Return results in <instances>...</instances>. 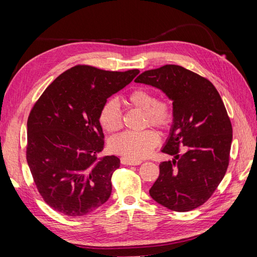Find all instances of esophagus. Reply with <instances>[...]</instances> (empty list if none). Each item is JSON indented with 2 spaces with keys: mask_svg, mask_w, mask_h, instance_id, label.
Returning a JSON list of instances; mask_svg holds the SVG:
<instances>
[{
  "mask_svg": "<svg viewBox=\"0 0 257 257\" xmlns=\"http://www.w3.org/2000/svg\"><path fill=\"white\" fill-rule=\"evenodd\" d=\"M121 163L123 165H141L142 161H132L126 158H121Z\"/></svg>",
  "mask_w": 257,
  "mask_h": 257,
  "instance_id": "34e87169",
  "label": "esophagus"
}]
</instances>
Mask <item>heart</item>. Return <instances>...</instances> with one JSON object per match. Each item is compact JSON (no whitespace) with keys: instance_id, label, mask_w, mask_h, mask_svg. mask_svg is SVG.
<instances>
[{"instance_id":"b5f03b06","label":"heart","mask_w":257,"mask_h":257,"mask_svg":"<svg viewBox=\"0 0 257 257\" xmlns=\"http://www.w3.org/2000/svg\"><path fill=\"white\" fill-rule=\"evenodd\" d=\"M131 106L145 110V126L152 125L167 130L174 120L173 108L166 100L155 99L154 93L148 89L137 88L127 96ZM99 123L109 133L119 131L123 125V116L119 100L108 98L99 111ZM160 143V137L153 130L124 132L110 141L111 150L132 161H141L149 157Z\"/></svg>"}]
</instances>
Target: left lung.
I'll use <instances>...</instances> for the list:
<instances>
[{
  "label": "left lung",
  "mask_w": 257,
  "mask_h": 257,
  "mask_svg": "<svg viewBox=\"0 0 257 257\" xmlns=\"http://www.w3.org/2000/svg\"><path fill=\"white\" fill-rule=\"evenodd\" d=\"M135 82L158 88L173 100V125L162 152L174 159L160 164L150 196L178 212L201 206L228 167L232 128L219 92L204 77L174 64L146 71Z\"/></svg>",
  "instance_id": "left-lung-1"
}]
</instances>
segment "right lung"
Here are the masks:
<instances>
[{"label": "right lung", "instance_id": "right-lung-1", "mask_svg": "<svg viewBox=\"0 0 257 257\" xmlns=\"http://www.w3.org/2000/svg\"><path fill=\"white\" fill-rule=\"evenodd\" d=\"M139 74L76 65L57 77L28 119L27 161L46 204L67 216H82L110 197L111 176L120 167L104 149L99 111L108 97Z\"/></svg>", "mask_w": 257, "mask_h": 257}]
</instances>
